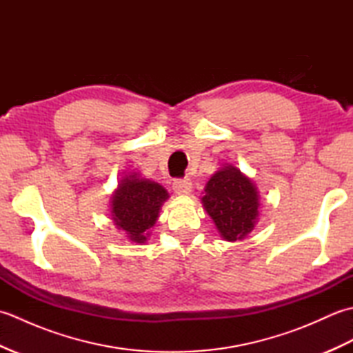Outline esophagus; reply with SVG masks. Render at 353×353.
I'll return each instance as SVG.
<instances>
[{
    "label": "esophagus",
    "instance_id": "esophagus-1",
    "mask_svg": "<svg viewBox=\"0 0 353 353\" xmlns=\"http://www.w3.org/2000/svg\"><path fill=\"white\" fill-rule=\"evenodd\" d=\"M172 190H174L176 194L179 196H188V194L192 191V183L190 179H176L174 182H172Z\"/></svg>",
    "mask_w": 353,
    "mask_h": 353
}]
</instances>
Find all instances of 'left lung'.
Listing matches in <instances>:
<instances>
[{
    "label": "left lung",
    "mask_w": 353,
    "mask_h": 353,
    "mask_svg": "<svg viewBox=\"0 0 353 353\" xmlns=\"http://www.w3.org/2000/svg\"><path fill=\"white\" fill-rule=\"evenodd\" d=\"M201 205L224 241H243L259 220L261 196L249 176L226 163L205 186Z\"/></svg>",
    "instance_id": "obj_1"
}]
</instances>
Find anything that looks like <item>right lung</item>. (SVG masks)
I'll use <instances>...</instances> for the list:
<instances>
[{
    "mask_svg": "<svg viewBox=\"0 0 353 353\" xmlns=\"http://www.w3.org/2000/svg\"><path fill=\"white\" fill-rule=\"evenodd\" d=\"M170 194L139 172L125 174L110 199V220L132 243L145 244Z\"/></svg>",
    "mask_w": 353,
    "mask_h": 353,
    "instance_id": "right-lung-1",
    "label": "right lung"
}]
</instances>
